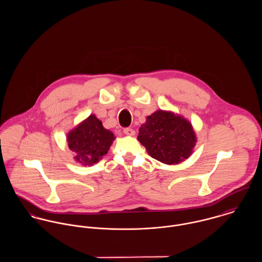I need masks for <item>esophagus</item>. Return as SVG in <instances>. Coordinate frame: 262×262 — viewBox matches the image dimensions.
<instances>
[{
	"instance_id": "1",
	"label": "esophagus",
	"mask_w": 262,
	"mask_h": 262,
	"mask_svg": "<svg viewBox=\"0 0 262 262\" xmlns=\"http://www.w3.org/2000/svg\"><path fill=\"white\" fill-rule=\"evenodd\" d=\"M123 132H124V134H126V135H128V136H133V135H135V131H134L133 129H131V128H125V129L123 130Z\"/></svg>"
}]
</instances>
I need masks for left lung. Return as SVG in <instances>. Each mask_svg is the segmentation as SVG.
I'll list each match as a JSON object with an SVG mask.
<instances>
[{"label": "left lung", "instance_id": "obj_1", "mask_svg": "<svg viewBox=\"0 0 262 262\" xmlns=\"http://www.w3.org/2000/svg\"><path fill=\"white\" fill-rule=\"evenodd\" d=\"M137 139L151 157L169 165L187 159L196 143L191 123L179 114L163 110L147 116Z\"/></svg>", "mask_w": 262, "mask_h": 262}]
</instances>
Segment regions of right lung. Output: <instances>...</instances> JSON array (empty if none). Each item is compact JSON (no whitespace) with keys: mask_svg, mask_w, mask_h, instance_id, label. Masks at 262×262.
<instances>
[{"mask_svg":"<svg viewBox=\"0 0 262 262\" xmlns=\"http://www.w3.org/2000/svg\"><path fill=\"white\" fill-rule=\"evenodd\" d=\"M115 140L110 130L93 114L81 121L67 135L68 146L74 159L81 165H93L108 153Z\"/></svg>","mask_w":262,"mask_h":262,"instance_id":"1","label":"right lung"}]
</instances>
